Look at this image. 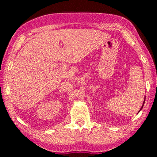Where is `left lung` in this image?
Returning <instances> with one entry per match:
<instances>
[{
    "instance_id": "obj_1",
    "label": "left lung",
    "mask_w": 157,
    "mask_h": 157,
    "mask_svg": "<svg viewBox=\"0 0 157 157\" xmlns=\"http://www.w3.org/2000/svg\"><path fill=\"white\" fill-rule=\"evenodd\" d=\"M145 99H146V98H144V103H143V105H142V106H141V108L140 109V110H139V111H140L141 110V109H142V108H143V106H144V102H145Z\"/></svg>"
}]
</instances>
